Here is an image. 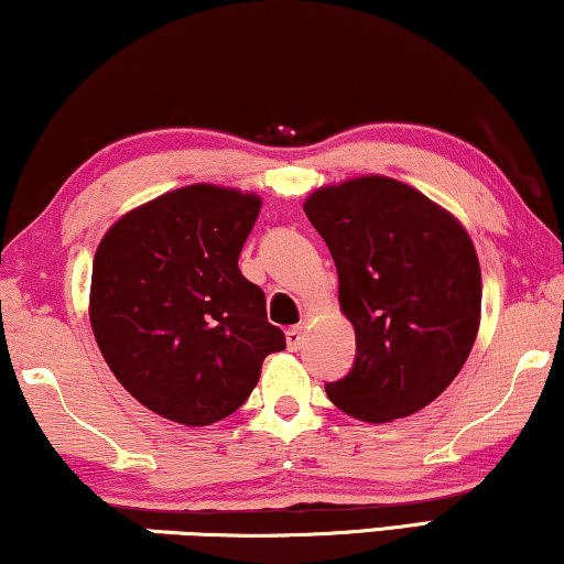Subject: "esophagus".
Returning a JSON list of instances; mask_svg holds the SVG:
<instances>
[{
  "instance_id": "34e87169",
  "label": "esophagus",
  "mask_w": 564,
  "mask_h": 564,
  "mask_svg": "<svg viewBox=\"0 0 564 564\" xmlns=\"http://www.w3.org/2000/svg\"><path fill=\"white\" fill-rule=\"evenodd\" d=\"M288 346L292 351H300L303 349V344H305V328L303 326H292V328H288Z\"/></svg>"
}]
</instances>
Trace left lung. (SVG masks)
<instances>
[{
	"label": "left lung",
	"mask_w": 564,
	"mask_h": 564,
	"mask_svg": "<svg viewBox=\"0 0 564 564\" xmlns=\"http://www.w3.org/2000/svg\"><path fill=\"white\" fill-rule=\"evenodd\" d=\"M305 215L338 269V303L357 334L351 372L330 403L367 423L405 419L459 375L480 328L482 276L462 223L390 176L315 189Z\"/></svg>",
	"instance_id": "obj_1"
}]
</instances>
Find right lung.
I'll return each instance as SVG.
<instances>
[{"label":"right lung","mask_w":564,"mask_h":564,"mask_svg":"<svg viewBox=\"0 0 564 564\" xmlns=\"http://www.w3.org/2000/svg\"><path fill=\"white\" fill-rule=\"evenodd\" d=\"M261 199L215 184L166 192L115 223L91 264L89 321L118 382L149 411L210 426L282 351L259 284L238 257Z\"/></svg>","instance_id":"right-lung-1"}]
</instances>
